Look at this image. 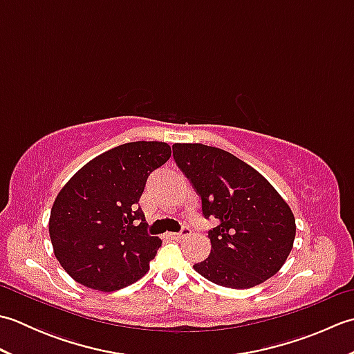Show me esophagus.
I'll return each instance as SVG.
<instances>
[{"label": "esophagus", "mask_w": 354, "mask_h": 354, "mask_svg": "<svg viewBox=\"0 0 354 354\" xmlns=\"http://www.w3.org/2000/svg\"><path fill=\"white\" fill-rule=\"evenodd\" d=\"M192 234V230L189 227H184L179 232H170V237L173 239H184L187 236Z\"/></svg>", "instance_id": "34e87169"}]
</instances>
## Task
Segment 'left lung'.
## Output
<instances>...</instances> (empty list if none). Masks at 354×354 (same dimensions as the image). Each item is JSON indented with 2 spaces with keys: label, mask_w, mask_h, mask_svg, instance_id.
I'll return each instance as SVG.
<instances>
[{
  "label": "left lung",
  "mask_w": 354,
  "mask_h": 354,
  "mask_svg": "<svg viewBox=\"0 0 354 354\" xmlns=\"http://www.w3.org/2000/svg\"><path fill=\"white\" fill-rule=\"evenodd\" d=\"M173 158L216 219L212 252L194 270L214 284L250 289L275 275L295 240V217L268 179L222 149L175 142Z\"/></svg>",
  "instance_id": "8db88e82"
}]
</instances>
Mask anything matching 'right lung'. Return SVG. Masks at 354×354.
Listing matches in <instances>:
<instances>
[{"instance_id":"1","label":"right lung","mask_w":354,"mask_h":354,"mask_svg":"<svg viewBox=\"0 0 354 354\" xmlns=\"http://www.w3.org/2000/svg\"><path fill=\"white\" fill-rule=\"evenodd\" d=\"M170 155L167 142H126L86 162L62 187L48 232L56 259L73 280L114 292L147 272L162 242L147 234L138 201L147 176Z\"/></svg>"}]
</instances>
